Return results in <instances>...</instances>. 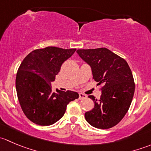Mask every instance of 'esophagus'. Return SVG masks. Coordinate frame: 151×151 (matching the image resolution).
<instances>
[{
  "instance_id": "1",
  "label": "esophagus",
  "mask_w": 151,
  "mask_h": 151,
  "mask_svg": "<svg viewBox=\"0 0 151 151\" xmlns=\"http://www.w3.org/2000/svg\"><path fill=\"white\" fill-rule=\"evenodd\" d=\"M85 98H87V96L85 95V94L82 93H80L79 94V99H83Z\"/></svg>"
}]
</instances>
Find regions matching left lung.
<instances>
[{
    "mask_svg": "<svg viewBox=\"0 0 151 151\" xmlns=\"http://www.w3.org/2000/svg\"><path fill=\"white\" fill-rule=\"evenodd\" d=\"M77 52L91 66L98 85H102L100 99L88 96L94 107L85 112V120L97 129H110L123 119L133 99L135 84L130 67L124 59L104 47L81 49Z\"/></svg>",
    "mask_w": 151,
    "mask_h": 151,
    "instance_id": "8db88e82",
    "label": "left lung"
}]
</instances>
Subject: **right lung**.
Segmentation results:
<instances>
[{"label": "right lung", "instance_id": "add662e5", "mask_svg": "<svg viewBox=\"0 0 151 151\" xmlns=\"http://www.w3.org/2000/svg\"><path fill=\"white\" fill-rule=\"evenodd\" d=\"M75 51L55 47L37 49L21 63L16 76L17 94L24 114L33 123L53 124L63 116L67 104L78 99L77 92L53 93L51 87L62 64Z\"/></svg>", "mask_w": 151, "mask_h": 151}]
</instances>
